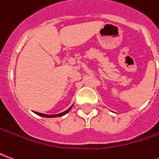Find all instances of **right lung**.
I'll use <instances>...</instances> for the list:
<instances>
[{
  "instance_id": "obj_1",
  "label": "right lung",
  "mask_w": 159,
  "mask_h": 159,
  "mask_svg": "<svg viewBox=\"0 0 159 159\" xmlns=\"http://www.w3.org/2000/svg\"><path fill=\"white\" fill-rule=\"evenodd\" d=\"M71 107H72V106L70 107L69 109H67L66 111H64V112H62V113L56 114V115H47V114L40 113V112H36V111H35V113H36V115H38V116H41V117H62V116H64V115H66V114L68 113V112H69V111L71 109Z\"/></svg>"
}]
</instances>
